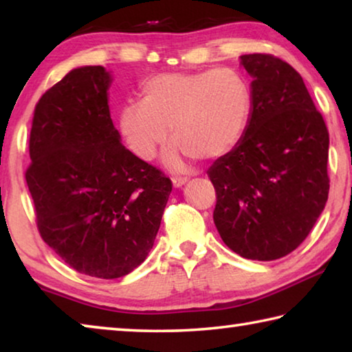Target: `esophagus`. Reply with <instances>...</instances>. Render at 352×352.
Masks as SVG:
<instances>
[{
    "label": "esophagus",
    "instance_id": "obj_1",
    "mask_svg": "<svg viewBox=\"0 0 352 352\" xmlns=\"http://www.w3.org/2000/svg\"><path fill=\"white\" fill-rule=\"evenodd\" d=\"M186 182H188L186 177H174V178H172V184H174V188H182Z\"/></svg>",
    "mask_w": 352,
    "mask_h": 352
}]
</instances>
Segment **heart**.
<instances>
[{"mask_svg": "<svg viewBox=\"0 0 352 352\" xmlns=\"http://www.w3.org/2000/svg\"><path fill=\"white\" fill-rule=\"evenodd\" d=\"M252 94L234 69L164 73L141 87V100H130L118 113V126L136 157L152 160L169 136L175 141L164 155L169 168L184 158L212 162L228 155L245 133Z\"/></svg>", "mask_w": 352, "mask_h": 352, "instance_id": "heart-1", "label": "heart"}]
</instances>
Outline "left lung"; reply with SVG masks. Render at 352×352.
<instances>
[{"instance_id":"obj_1","label":"left lung","mask_w":352,"mask_h":352,"mask_svg":"<svg viewBox=\"0 0 352 352\" xmlns=\"http://www.w3.org/2000/svg\"><path fill=\"white\" fill-rule=\"evenodd\" d=\"M252 77V111L233 151L208 169L214 223L242 258L273 261L306 239L323 212L329 133L302 77L270 54L241 56Z\"/></svg>"}]
</instances>
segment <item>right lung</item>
<instances>
[{
  "instance_id": "add662e5",
  "label": "right lung",
  "mask_w": 352,
  "mask_h": 352,
  "mask_svg": "<svg viewBox=\"0 0 352 352\" xmlns=\"http://www.w3.org/2000/svg\"><path fill=\"white\" fill-rule=\"evenodd\" d=\"M111 73L71 69L35 105L26 183L43 241L83 275L115 279L144 262L172 183L122 146Z\"/></svg>"
}]
</instances>
